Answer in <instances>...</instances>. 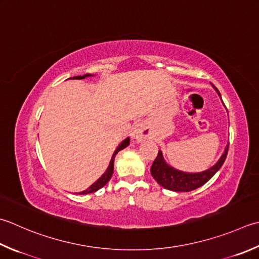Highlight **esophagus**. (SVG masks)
I'll return each instance as SVG.
<instances>
[{
  "label": "esophagus",
  "instance_id": "esophagus-1",
  "mask_svg": "<svg viewBox=\"0 0 259 259\" xmlns=\"http://www.w3.org/2000/svg\"><path fill=\"white\" fill-rule=\"evenodd\" d=\"M133 137L137 140H143L144 138H146V137H147V131H145L143 126L138 124L133 131Z\"/></svg>",
  "mask_w": 259,
  "mask_h": 259
}]
</instances>
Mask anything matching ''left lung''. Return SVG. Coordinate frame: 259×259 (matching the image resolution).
<instances>
[{"instance_id":"1","label":"left lung","mask_w":259,"mask_h":259,"mask_svg":"<svg viewBox=\"0 0 259 259\" xmlns=\"http://www.w3.org/2000/svg\"><path fill=\"white\" fill-rule=\"evenodd\" d=\"M214 90L221 98L219 91L217 90V88H214ZM228 149H229V144L227 145L224 154L220 157V159L217 161V164L210 167L209 169L200 171V173H186V171H182L169 166L165 161L161 150H159L153 165H151L150 173L156 180L157 183L163 186L164 189L175 192L193 191L195 189H199L200 186L204 185L221 168V166L224 165L226 160Z\"/></svg>"}]
</instances>
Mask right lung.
I'll use <instances>...</instances> for the list:
<instances>
[{
	"label": "right lung",
	"instance_id": "add662e5",
	"mask_svg": "<svg viewBox=\"0 0 259 259\" xmlns=\"http://www.w3.org/2000/svg\"><path fill=\"white\" fill-rule=\"evenodd\" d=\"M89 76H92L91 74H85V75H83V76H75V77H73L74 79H83V78H85V77H89ZM130 144V139L129 138H126V139H124L122 143H121L119 146H118V148L115 149V151L113 153V155H112V158H111V160H110V164H109V167L108 168H106V170H105V173L100 177V179L95 182V183H93L92 185H91L88 190H85V191H83V192H79L78 194H89V193H94V192H96L98 190H100V189H102V187L108 183V182L110 181V179H111V176H112V174H113V166H114V158H115V155L119 153L120 150H122V149H124L126 146H128Z\"/></svg>",
	"mask_w": 259,
	"mask_h": 259
}]
</instances>
